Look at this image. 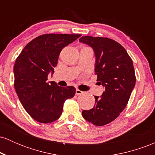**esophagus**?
I'll return each mask as SVG.
<instances>
[{"label": "esophagus", "mask_w": 155, "mask_h": 155, "mask_svg": "<svg viewBox=\"0 0 155 155\" xmlns=\"http://www.w3.org/2000/svg\"><path fill=\"white\" fill-rule=\"evenodd\" d=\"M81 94H83V92L81 91V90H79V89H76V95H81Z\"/></svg>", "instance_id": "34e87169"}]
</instances>
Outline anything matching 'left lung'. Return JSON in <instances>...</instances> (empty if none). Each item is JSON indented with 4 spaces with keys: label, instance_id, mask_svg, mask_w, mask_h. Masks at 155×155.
I'll list each match as a JSON object with an SVG mask.
<instances>
[{
    "label": "left lung",
    "instance_id": "8db88e82",
    "mask_svg": "<svg viewBox=\"0 0 155 155\" xmlns=\"http://www.w3.org/2000/svg\"><path fill=\"white\" fill-rule=\"evenodd\" d=\"M79 42L93 49L97 81L105 88L101 97L95 96L94 107L84 110L82 117L94 125H105L127 106L136 84L133 60L124 48L112 39L87 35L81 37Z\"/></svg>",
    "mask_w": 155,
    "mask_h": 155
}]
</instances>
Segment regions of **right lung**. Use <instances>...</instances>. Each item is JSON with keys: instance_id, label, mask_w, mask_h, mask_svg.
I'll return each mask as SVG.
<instances>
[{"instance_id": "right-lung-1", "label": "right lung", "mask_w": 155, "mask_h": 155, "mask_svg": "<svg viewBox=\"0 0 155 155\" xmlns=\"http://www.w3.org/2000/svg\"><path fill=\"white\" fill-rule=\"evenodd\" d=\"M80 34H44L25 47L14 65L15 88L21 104L32 118L41 123L58 120L65 100L76 93L75 87L47 82L54 74L60 51Z\"/></svg>"}]
</instances>
